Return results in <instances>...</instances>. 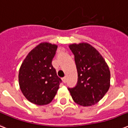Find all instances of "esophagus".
Returning a JSON list of instances; mask_svg holds the SVG:
<instances>
[{
  "mask_svg": "<svg viewBox=\"0 0 128 128\" xmlns=\"http://www.w3.org/2000/svg\"><path fill=\"white\" fill-rule=\"evenodd\" d=\"M62 81H63V82H64V84H66V77H64V78H62Z\"/></svg>",
  "mask_w": 128,
  "mask_h": 128,
  "instance_id": "obj_1",
  "label": "esophagus"
}]
</instances>
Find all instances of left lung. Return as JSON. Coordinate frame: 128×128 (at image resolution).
Segmentation results:
<instances>
[{
  "label": "left lung",
  "instance_id": "left-lung-1",
  "mask_svg": "<svg viewBox=\"0 0 128 128\" xmlns=\"http://www.w3.org/2000/svg\"><path fill=\"white\" fill-rule=\"evenodd\" d=\"M78 71L76 86L68 88L72 98L82 106L94 105L108 91L110 72L106 62L96 49L87 43L70 44Z\"/></svg>",
  "mask_w": 128,
  "mask_h": 128
}]
</instances>
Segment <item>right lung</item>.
<instances>
[{"label": "right lung", "mask_w": 128, "mask_h": 128, "mask_svg": "<svg viewBox=\"0 0 128 128\" xmlns=\"http://www.w3.org/2000/svg\"><path fill=\"white\" fill-rule=\"evenodd\" d=\"M57 48L55 44L41 43L29 52L20 66L18 81L21 91L34 104L51 102L62 82L52 65Z\"/></svg>", "instance_id": "add662e5"}]
</instances>
